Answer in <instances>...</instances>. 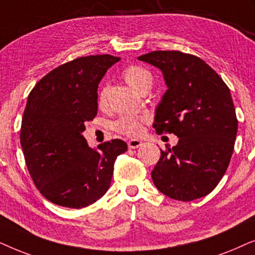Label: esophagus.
<instances>
[{
  "label": "esophagus",
  "instance_id": "esophagus-1",
  "mask_svg": "<svg viewBox=\"0 0 255 255\" xmlns=\"http://www.w3.org/2000/svg\"><path fill=\"white\" fill-rule=\"evenodd\" d=\"M142 145V141L136 140V138H131V140L128 141V147L130 149H136Z\"/></svg>",
  "mask_w": 255,
  "mask_h": 255
}]
</instances>
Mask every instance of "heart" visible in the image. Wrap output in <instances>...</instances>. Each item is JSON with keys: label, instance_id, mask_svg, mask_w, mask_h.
<instances>
[{"label": "heart", "instance_id": "obj_1", "mask_svg": "<svg viewBox=\"0 0 255 255\" xmlns=\"http://www.w3.org/2000/svg\"><path fill=\"white\" fill-rule=\"evenodd\" d=\"M122 77L126 83L133 88V90L137 91V92H143V91L150 90L152 85V76L147 69L142 67L140 65H130L126 67L124 72H122ZM104 101V92L100 93L99 96V103L101 104ZM144 117H135V115H122L114 121L113 129L118 131L119 134L127 135V136H137L141 134L142 125L145 122Z\"/></svg>", "mask_w": 255, "mask_h": 255}]
</instances>
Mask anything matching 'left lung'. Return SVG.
Wrapping results in <instances>:
<instances>
[{
  "label": "left lung",
  "instance_id": "1",
  "mask_svg": "<svg viewBox=\"0 0 255 255\" xmlns=\"http://www.w3.org/2000/svg\"><path fill=\"white\" fill-rule=\"evenodd\" d=\"M138 59L158 67L168 86L152 127L179 137L175 147L161 150L152 182L176 201L209 195L226 172L238 131L230 88L193 54L152 51Z\"/></svg>",
  "mask_w": 255,
  "mask_h": 255
}]
</instances>
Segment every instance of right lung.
I'll return each mask as SVG.
<instances>
[{
  "mask_svg": "<svg viewBox=\"0 0 255 255\" xmlns=\"http://www.w3.org/2000/svg\"><path fill=\"white\" fill-rule=\"evenodd\" d=\"M111 54L79 57L51 71L28 97L21 126V145L36 188L53 204L81 209L107 192L125 141L88 147L81 133L96 118L98 85L118 63Z\"/></svg>",
  "mask_w": 255,
  "mask_h": 255,
  "instance_id": "obj_1",
  "label": "right lung"
}]
</instances>
